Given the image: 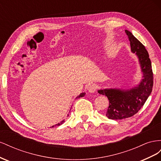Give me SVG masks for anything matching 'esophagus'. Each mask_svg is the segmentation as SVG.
<instances>
[{
    "label": "esophagus",
    "instance_id": "34e87169",
    "mask_svg": "<svg viewBox=\"0 0 161 161\" xmlns=\"http://www.w3.org/2000/svg\"><path fill=\"white\" fill-rule=\"evenodd\" d=\"M97 86L95 84H92L89 86L88 91L89 92H91V93H93V92H95L97 91Z\"/></svg>",
    "mask_w": 161,
    "mask_h": 161
}]
</instances>
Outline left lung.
Returning a JSON list of instances; mask_svg holds the SVG:
<instances>
[{
	"label": "left lung",
	"instance_id": "left-lung-1",
	"mask_svg": "<svg viewBox=\"0 0 161 161\" xmlns=\"http://www.w3.org/2000/svg\"><path fill=\"white\" fill-rule=\"evenodd\" d=\"M130 42L131 50L138 58L143 79L132 89L124 90L105 89L99 90L101 95L109 99V108L106 116L111 119H122L134 115L144 105L153 86V72L148 53L144 46L130 31L125 30Z\"/></svg>",
	"mask_w": 161,
	"mask_h": 161
}]
</instances>
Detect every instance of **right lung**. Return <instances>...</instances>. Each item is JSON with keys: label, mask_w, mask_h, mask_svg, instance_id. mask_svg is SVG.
I'll list each match as a JSON object with an SVG mask.
<instances>
[{"label": "right lung", "mask_w": 161, "mask_h": 161, "mask_svg": "<svg viewBox=\"0 0 161 161\" xmlns=\"http://www.w3.org/2000/svg\"><path fill=\"white\" fill-rule=\"evenodd\" d=\"M85 95V92H82V93H80L79 96H78L77 97H76V99L77 98H80V97H84ZM64 120H62L60 123H58V124H56V125H53V126H52V128H53V127H55V126H58V125H60L61 124H62L64 122Z\"/></svg>", "instance_id": "add662e5"}]
</instances>
